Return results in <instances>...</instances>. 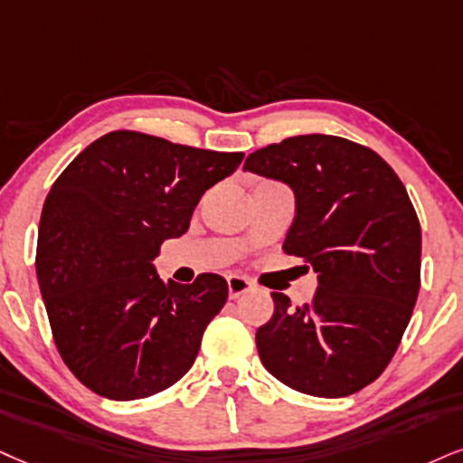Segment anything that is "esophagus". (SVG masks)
I'll return each instance as SVG.
<instances>
[{
  "instance_id": "34e87169",
  "label": "esophagus",
  "mask_w": 463,
  "mask_h": 463,
  "mask_svg": "<svg viewBox=\"0 0 463 463\" xmlns=\"http://www.w3.org/2000/svg\"><path fill=\"white\" fill-rule=\"evenodd\" d=\"M253 288V283L242 275H230L227 277V289H230V298H238V296L247 294Z\"/></svg>"
}]
</instances>
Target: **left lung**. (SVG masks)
<instances>
[{
	"label": "left lung",
	"mask_w": 463,
	"mask_h": 463,
	"mask_svg": "<svg viewBox=\"0 0 463 463\" xmlns=\"http://www.w3.org/2000/svg\"><path fill=\"white\" fill-rule=\"evenodd\" d=\"M244 169L294 191L283 250L317 272L309 305L272 292L258 328L264 367L289 389L347 397L380 378L420 288V225L384 158L333 135H298L249 154Z\"/></svg>",
	"instance_id": "left-lung-1"
}]
</instances>
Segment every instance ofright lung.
<instances>
[{
    "mask_svg": "<svg viewBox=\"0 0 463 463\" xmlns=\"http://www.w3.org/2000/svg\"><path fill=\"white\" fill-rule=\"evenodd\" d=\"M242 158L113 130L51 186L38 230L40 294L57 352L96 395H156L193 367L227 281L203 272L191 285L163 283L152 260L186 233L203 193Z\"/></svg>",
    "mask_w": 463,
    "mask_h": 463,
    "instance_id": "obj_1",
    "label": "right lung"
}]
</instances>
